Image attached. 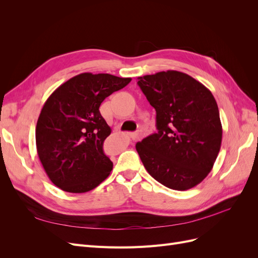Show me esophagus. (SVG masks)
Instances as JSON below:
<instances>
[{
	"instance_id": "34e87169",
	"label": "esophagus",
	"mask_w": 258,
	"mask_h": 258,
	"mask_svg": "<svg viewBox=\"0 0 258 258\" xmlns=\"http://www.w3.org/2000/svg\"><path fill=\"white\" fill-rule=\"evenodd\" d=\"M129 137L132 139V140H137L140 138L139 134H129Z\"/></svg>"
}]
</instances>
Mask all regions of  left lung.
Returning <instances> with one entry per match:
<instances>
[{
	"label": "left lung",
	"instance_id": "left-lung-1",
	"mask_svg": "<svg viewBox=\"0 0 258 258\" xmlns=\"http://www.w3.org/2000/svg\"><path fill=\"white\" fill-rule=\"evenodd\" d=\"M156 110L157 132L136 145L145 169L174 190L201 183L221 150L223 129L216 101L205 85L169 70L138 77Z\"/></svg>",
	"mask_w": 258,
	"mask_h": 258
}]
</instances>
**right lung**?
Here are the masks:
<instances>
[{
	"label": "right lung",
	"instance_id": "add662e5",
	"mask_svg": "<svg viewBox=\"0 0 258 258\" xmlns=\"http://www.w3.org/2000/svg\"><path fill=\"white\" fill-rule=\"evenodd\" d=\"M130 82V77L82 73L46 100L36 123V150L46 174L60 189L86 192L110 175L113 162L103 143L112 130L99 107Z\"/></svg>",
	"mask_w": 258,
	"mask_h": 258
}]
</instances>
